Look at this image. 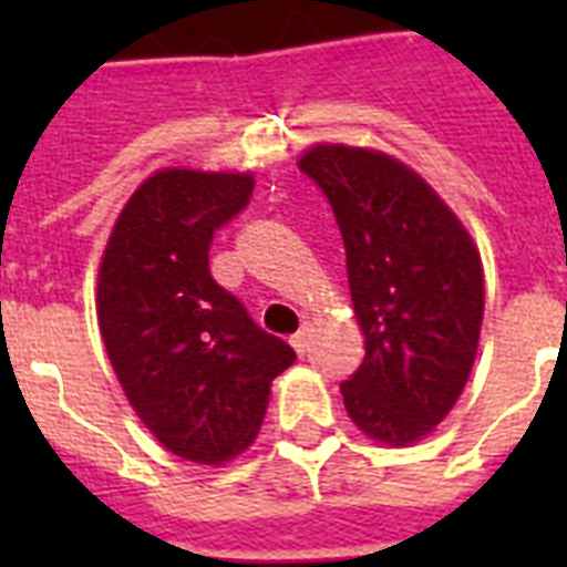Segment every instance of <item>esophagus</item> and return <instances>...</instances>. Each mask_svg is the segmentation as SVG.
<instances>
[{"mask_svg": "<svg viewBox=\"0 0 567 567\" xmlns=\"http://www.w3.org/2000/svg\"><path fill=\"white\" fill-rule=\"evenodd\" d=\"M309 344H311V329H309V323H306V327H300V332L291 338V347L302 355L306 350H309Z\"/></svg>", "mask_w": 567, "mask_h": 567, "instance_id": "obj_1", "label": "esophagus"}]
</instances>
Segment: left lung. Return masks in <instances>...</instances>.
<instances>
[{
    "mask_svg": "<svg viewBox=\"0 0 567 567\" xmlns=\"http://www.w3.org/2000/svg\"><path fill=\"white\" fill-rule=\"evenodd\" d=\"M332 205L364 336L359 371L341 382L353 423L412 444L453 409L483 327V265L465 226L405 164L355 146L300 158Z\"/></svg>",
    "mask_w": 567,
    "mask_h": 567,
    "instance_id": "obj_1",
    "label": "left lung"
}]
</instances>
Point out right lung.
Segmentation results:
<instances>
[{
    "label": "right lung",
    "instance_id": "obj_1",
    "mask_svg": "<svg viewBox=\"0 0 567 567\" xmlns=\"http://www.w3.org/2000/svg\"><path fill=\"white\" fill-rule=\"evenodd\" d=\"M249 196L247 173H155L100 267V332L128 403L164 447L199 465L249 447L270 382L297 359L208 270L214 231Z\"/></svg>",
    "mask_w": 567,
    "mask_h": 567
}]
</instances>
